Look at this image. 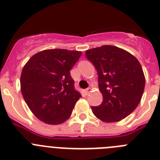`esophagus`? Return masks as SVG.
Returning <instances> with one entry per match:
<instances>
[{
    "instance_id": "esophagus-1",
    "label": "esophagus",
    "mask_w": 160,
    "mask_h": 160,
    "mask_svg": "<svg viewBox=\"0 0 160 160\" xmlns=\"http://www.w3.org/2000/svg\"><path fill=\"white\" fill-rule=\"evenodd\" d=\"M85 92L87 93V94H89L90 92H91V88H90V87H89V88H87V90H85Z\"/></svg>"
}]
</instances>
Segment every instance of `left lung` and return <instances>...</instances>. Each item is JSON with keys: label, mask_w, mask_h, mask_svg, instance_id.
<instances>
[{"label": "left lung", "mask_w": 160, "mask_h": 160, "mask_svg": "<svg viewBox=\"0 0 160 160\" xmlns=\"http://www.w3.org/2000/svg\"><path fill=\"white\" fill-rule=\"evenodd\" d=\"M98 74L102 94L101 105L92 107L102 122H115L135 111L145 87V77L138 59L129 52L114 46H102L86 51Z\"/></svg>", "instance_id": "8db88e82"}]
</instances>
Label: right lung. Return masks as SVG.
Segmentation results:
<instances>
[{
	"label": "right lung",
	"instance_id": "add662e5",
	"mask_svg": "<svg viewBox=\"0 0 160 160\" xmlns=\"http://www.w3.org/2000/svg\"><path fill=\"white\" fill-rule=\"evenodd\" d=\"M81 51L46 49L29 58L21 75V90L32 114L47 124L70 118L81 94L74 88L71 70Z\"/></svg>",
	"mask_w": 160,
	"mask_h": 160
}]
</instances>
